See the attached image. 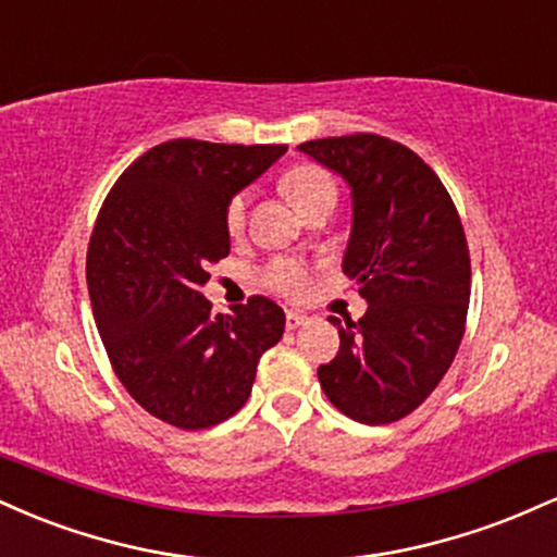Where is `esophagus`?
Listing matches in <instances>:
<instances>
[{
	"label": "esophagus",
	"instance_id": "1",
	"mask_svg": "<svg viewBox=\"0 0 557 557\" xmlns=\"http://www.w3.org/2000/svg\"><path fill=\"white\" fill-rule=\"evenodd\" d=\"M306 319H309V317H306L304 311H287V314H285V327L287 330H296V327H300V324H306Z\"/></svg>",
	"mask_w": 557,
	"mask_h": 557
}]
</instances>
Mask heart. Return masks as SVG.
I'll list each match as a JSON object with an SVG mask.
<instances>
[{"label":"heart","mask_w":557,"mask_h":557,"mask_svg":"<svg viewBox=\"0 0 557 557\" xmlns=\"http://www.w3.org/2000/svg\"><path fill=\"white\" fill-rule=\"evenodd\" d=\"M280 190L287 196V201L298 209V212H306L311 203L322 201V198H335V183L324 170L314 168V164H298V168L287 170L283 177H280ZM246 196H235L233 201L227 203V230L230 233H240L243 225H246ZM261 285L267 290L277 293V296L285 298H300L309 287V272L306 267L296 259H274L261 270Z\"/></svg>","instance_id":"heart-1"}]
</instances>
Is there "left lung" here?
Instances as JSON below:
<instances>
[{"label":"left lung","mask_w":557,"mask_h":557,"mask_svg":"<svg viewBox=\"0 0 557 557\" xmlns=\"http://www.w3.org/2000/svg\"><path fill=\"white\" fill-rule=\"evenodd\" d=\"M298 151L348 183L343 272L369 304L359 322L330 317L341 350L319 382L345 417L389 424L430 398L461 345L471 296L461 216L430 164L395 140L356 133Z\"/></svg>","instance_id":"8db88e82"}]
</instances>
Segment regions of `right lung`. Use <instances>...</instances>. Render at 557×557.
Instances as JSON below:
<instances>
[{
	"label": "right lung",
	"mask_w": 557,
	"mask_h": 557,
	"mask_svg": "<svg viewBox=\"0 0 557 557\" xmlns=\"http://www.w3.org/2000/svg\"><path fill=\"white\" fill-rule=\"evenodd\" d=\"M285 144L175 138L127 168L96 216L86 280L114 374L151 417L207 430L238 413L261 354L285 332L264 296L212 314L201 285L230 253L227 203Z\"/></svg>",
	"instance_id": "add662e5"
}]
</instances>
